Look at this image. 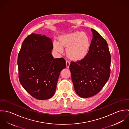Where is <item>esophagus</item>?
<instances>
[{
	"label": "esophagus",
	"instance_id": "obj_1",
	"mask_svg": "<svg viewBox=\"0 0 129 129\" xmlns=\"http://www.w3.org/2000/svg\"><path fill=\"white\" fill-rule=\"evenodd\" d=\"M66 65H67V68H69L70 65V61L69 60H66Z\"/></svg>",
	"mask_w": 129,
	"mask_h": 129
}]
</instances>
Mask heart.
Returning a JSON list of instances; mask_svg holds the SVG:
<instances>
[{
  "instance_id": "obj_1",
  "label": "heart",
  "mask_w": 129,
  "mask_h": 129,
  "mask_svg": "<svg viewBox=\"0 0 129 129\" xmlns=\"http://www.w3.org/2000/svg\"><path fill=\"white\" fill-rule=\"evenodd\" d=\"M59 42L54 41L53 47L55 51L62 53L63 47L67 48L68 55L74 60H79L87 55L90 45V39L84 33L74 32L59 37Z\"/></svg>"
}]
</instances>
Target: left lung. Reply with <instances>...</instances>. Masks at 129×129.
<instances>
[{"label": "left lung", "mask_w": 129, "mask_h": 129, "mask_svg": "<svg viewBox=\"0 0 129 129\" xmlns=\"http://www.w3.org/2000/svg\"><path fill=\"white\" fill-rule=\"evenodd\" d=\"M93 38L89 52L79 61H72L70 70L76 93L82 98L99 92L110 75L111 55L106 40L91 29Z\"/></svg>", "instance_id": "1"}]
</instances>
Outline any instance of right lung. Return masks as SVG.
<instances>
[{
  "label": "right lung",
  "instance_id": "right-lung-1",
  "mask_svg": "<svg viewBox=\"0 0 129 129\" xmlns=\"http://www.w3.org/2000/svg\"><path fill=\"white\" fill-rule=\"evenodd\" d=\"M52 40L32 33L24 40L18 56L19 79L23 87L38 100L51 98L55 94L65 59L52 55Z\"/></svg>",
  "mask_w": 129,
  "mask_h": 129
}]
</instances>
